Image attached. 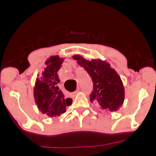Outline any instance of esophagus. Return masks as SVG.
<instances>
[{
  "instance_id": "34e87169",
  "label": "esophagus",
  "mask_w": 156,
  "mask_h": 156,
  "mask_svg": "<svg viewBox=\"0 0 156 156\" xmlns=\"http://www.w3.org/2000/svg\"><path fill=\"white\" fill-rule=\"evenodd\" d=\"M79 90H80V89L79 88H78V89H76V91H75V92H73V93H72V95L73 96H76V94H77V93H78V92H79Z\"/></svg>"
}]
</instances>
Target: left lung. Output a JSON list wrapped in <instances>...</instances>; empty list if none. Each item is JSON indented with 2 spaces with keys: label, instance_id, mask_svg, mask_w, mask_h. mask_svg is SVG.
<instances>
[{
  "label": "left lung",
  "instance_id": "1",
  "mask_svg": "<svg viewBox=\"0 0 156 156\" xmlns=\"http://www.w3.org/2000/svg\"><path fill=\"white\" fill-rule=\"evenodd\" d=\"M73 58L92 78L93 91L90 94L91 102L97 103L104 110L117 111L124 102L125 90L117 72L105 61H88L80 55H74Z\"/></svg>",
  "mask_w": 156,
  "mask_h": 156
}]
</instances>
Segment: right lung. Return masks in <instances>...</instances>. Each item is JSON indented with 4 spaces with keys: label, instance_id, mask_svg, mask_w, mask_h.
I'll list each match as a JSON object with an SVG mask.
<instances>
[{
    "label": "right lung",
    "instance_id": "add662e5",
    "mask_svg": "<svg viewBox=\"0 0 156 156\" xmlns=\"http://www.w3.org/2000/svg\"><path fill=\"white\" fill-rule=\"evenodd\" d=\"M58 55L50 57L45 62L46 67L36 80L34 94L39 110L49 117L59 116L72 104L71 98H64L58 87V70L64 62Z\"/></svg>",
    "mask_w": 156,
    "mask_h": 156
}]
</instances>
